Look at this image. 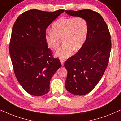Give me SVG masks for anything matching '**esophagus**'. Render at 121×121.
Masks as SVG:
<instances>
[{
  "label": "esophagus",
  "instance_id": "obj_1",
  "mask_svg": "<svg viewBox=\"0 0 121 121\" xmlns=\"http://www.w3.org/2000/svg\"><path fill=\"white\" fill-rule=\"evenodd\" d=\"M60 62H61V65H62V66L64 65V63H65V60L63 59H61L60 60Z\"/></svg>",
  "mask_w": 121,
  "mask_h": 121
}]
</instances>
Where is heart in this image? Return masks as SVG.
Segmentation results:
<instances>
[{
    "label": "heart",
    "instance_id": "b5f03b06",
    "mask_svg": "<svg viewBox=\"0 0 121 121\" xmlns=\"http://www.w3.org/2000/svg\"><path fill=\"white\" fill-rule=\"evenodd\" d=\"M89 24L83 17H63L58 19L52 26L45 36L48 47L56 50L62 40L63 46L55 53L60 59H65L72 55L73 50H78L82 47L87 39Z\"/></svg>",
    "mask_w": 121,
    "mask_h": 121
}]
</instances>
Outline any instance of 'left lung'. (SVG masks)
<instances>
[{"label":"left lung","instance_id":"1","mask_svg":"<svg viewBox=\"0 0 121 121\" xmlns=\"http://www.w3.org/2000/svg\"><path fill=\"white\" fill-rule=\"evenodd\" d=\"M70 16L85 18L89 24L85 43L65 62V88L74 95H83L94 88L108 66L111 50V34L100 14L90 9L65 10Z\"/></svg>","mask_w":121,"mask_h":121}]
</instances>
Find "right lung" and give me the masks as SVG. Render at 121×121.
<instances>
[{
	"label": "right lung",
	"mask_w": 121,
	"mask_h": 121,
	"mask_svg": "<svg viewBox=\"0 0 121 121\" xmlns=\"http://www.w3.org/2000/svg\"><path fill=\"white\" fill-rule=\"evenodd\" d=\"M64 11L27 10L19 16L13 26L9 54L14 73L24 90L34 96L49 91L50 80L61 66L48 48L45 36L49 25Z\"/></svg>",
	"instance_id": "add662e5"
}]
</instances>
